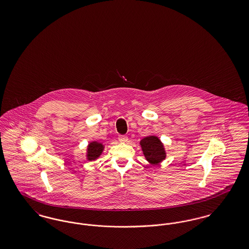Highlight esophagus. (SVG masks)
Returning <instances> with one entry per match:
<instances>
[{
  "instance_id": "1",
  "label": "esophagus",
  "mask_w": 249,
  "mask_h": 249,
  "mask_svg": "<svg viewBox=\"0 0 249 249\" xmlns=\"http://www.w3.org/2000/svg\"><path fill=\"white\" fill-rule=\"evenodd\" d=\"M128 137L127 136H125V135H120L119 136V141L120 142H123V143H126V142H128Z\"/></svg>"
}]
</instances>
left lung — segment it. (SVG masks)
Instances as JSON below:
<instances>
[{
    "mask_svg": "<svg viewBox=\"0 0 249 249\" xmlns=\"http://www.w3.org/2000/svg\"><path fill=\"white\" fill-rule=\"evenodd\" d=\"M140 146L146 161L152 165L160 163L167 157L164 143L157 135H148L142 138Z\"/></svg>",
    "mask_w": 249,
    "mask_h": 249,
    "instance_id": "1",
    "label": "left lung"
}]
</instances>
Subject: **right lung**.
<instances>
[{
	"mask_svg": "<svg viewBox=\"0 0 249 249\" xmlns=\"http://www.w3.org/2000/svg\"><path fill=\"white\" fill-rule=\"evenodd\" d=\"M106 148V143L99 141L89 142L86 149V159L89 161H93L101 157Z\"/></svg>",
	"mask_w": 249,
	"mask_h": 249,
	"instance_id": "obj_1",
	"label": "right lung"
}]
</instances>
